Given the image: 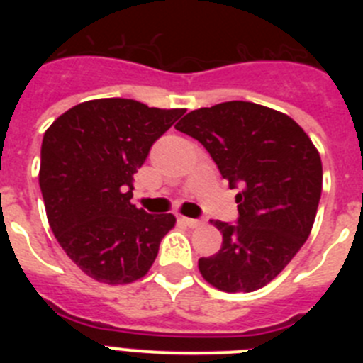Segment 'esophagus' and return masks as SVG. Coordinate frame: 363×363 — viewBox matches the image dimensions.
<instances>
[{"label": "esophagus", "mask_w": 363, "mask_h": 363, "mask_svg": "<svg viewBox=\"0 0 363 363\" xmlns=\"http://www.w3.org/2000/svg\"><path fill=\"white\" fill-rule=\"evenodd\" d=\"M185 225L189 227H200L201 225V220H196V218H182Z\"/></svg>", "instance_id": "esophagus-1"}]
</instances>
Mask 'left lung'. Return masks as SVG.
<instances>
[{
	"instance_id": "8db88e82",
	"label": "left lung",
	"mask_w": 363,
	"mask_h": 363,
	"mask_svg": "<svg viewBox=\"0 0 363 363\" xmlns=\"http://www.w3.org/2000/svg\"><path fill=\"white\" fill-rule=\"evenodd\" d=\"M201 143L230 189L238 221H211L221 249L198 259L201 277L225 293H251L277 278L309 238L322 194V160L300 125L278 111L225 101L176 125Z\"/></svg>"
}]
</instances>
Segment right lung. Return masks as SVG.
<instances>
[{"label":"right lung","instance_id":"add662e5","mask_svg":"<svg viewBox=\"0 0 363 363\" xmlns=\"http://www.w3.org/2000/svg\"><path fill=\"white\" fill-rule=\"evenodd\" d=\"M184 108L136 99H91L50 125L41 143L40 187L50 229L74 264L104 284L145 277L172 214L130 203L133 176Z\"/></svg>","mask_w":363,"mask_h":363}]
</instances>
